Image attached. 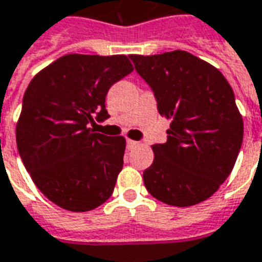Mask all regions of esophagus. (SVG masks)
Returning a JSON list of instances; mask_svg holds the SVG:
<instances>
[{
	"label": "esophagus",
	"instance_id": "obj_1",
	"mask_svg": "<svg viewBox=\"0 0 262 262\" xmlns=\"http://www.w3.org/2000/svg\"><path fill=\"white\" fill-rule=\"evenodd\" d=\"M126 146H127V149H133V147L139 146V142H135V140H130V139H127V140H126Z\"/></svg>",
	"mask_w": 262,
	"mask_h": 262
}]
</instances>
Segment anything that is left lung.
I'll list each match as a JSON object with an SVG mask.
<instances>
[{"instance_id":"1","label":"left lung","mask_w":262,"mask_h":262,"mask_svg":"<svg viewBox=\"0 0 262 262\" xmlns=\"http://www.w3.org/2000/svg\"><path fill=\"white\" fill-rule=\"evenodd\" d=\"M136 72L169 119L166 143L153 144L143 171L150 194L176 207L194 206L219 190L238 156L244 125L220 71L186 51L130 55Z\"/></svg>"}]
</instances>
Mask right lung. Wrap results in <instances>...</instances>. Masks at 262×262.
I'll return each instance as SVG.
<instances>
[{
    "label": "right lung",
    "instance_id": "add662e5",
    "mask_svg": "<svg viewBox=\"0 0 262 262\" xmlns=\"http://www.w3.org/2000/svg\"><path fill=\"white\" fill-rule=\"evenodd\" d=\"M133 71L125 55L69 54L34 76L16 125V146L36 187L56 206L89 211L113 193L125 137L95 133L109 118L105 99Z\"/></svg>",
    "mask_w": 262,
    "mask_h": 262
}]
</instances>
